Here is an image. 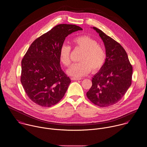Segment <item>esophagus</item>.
<instances>
[{
  "instance_id": "1",
  "label": "esophagus",
  "mask_w": 147,
  "mask_h": 147,
  "mask_svg": "<svg viewBox=\"0 0 147 147\" xmlns=\"http://www.w3.org/2000/svg\"><path fill=\"white\" fill-rule=\"evenodd\" d=\"M82 78H76V77H71V80H74V81H78V80H81Z\"/></svg>"
}]
</instances>
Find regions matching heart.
Segmentation results:
<instances>
[{"label": "heart", "instance_id": "b5f03b06", "mask_svg": "<svg viewBox=\"0 0 147 147\" xmlns=\"http://www.w3.org/2000/svg\"><path fill=\"white\" fill-rule=\"evenodd\" d=\"M71 43L74 47L84 50L80 58L81 62L72 64L67 70V73L75 77H81L93 71L100 70L106 59L105 49L94 39L88 35H80L74 38ZM71 47L63 44L59 50L61 62L66 66L71 63Z\"/></svg>", "mask_w": 147, "mask_h": 147}]
</instances>
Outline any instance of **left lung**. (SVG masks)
Masks as SVG:
<instances>
[{"mask_svg":"<svg viewBox=\"0 0 147 147\" xmlns=\"http://www.w3.org/2000/svg\"><path fill=\"white\" fill-rule=\"evenodd\" d=\"M104 43L105 62L92 78V86L86 93L88 99L100 107L119 102L131 86L132 66L122 46L101 30L93 27Z\"/></svg>","mask_w":147,"mask_h":147,"instance_id":"left-lung-1","label":"left lung"}]
</instances>
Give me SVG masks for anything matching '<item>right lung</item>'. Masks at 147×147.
I'll use <instances>...</instances> for the list:
<instances>
[{
	"label": "right lung",
	"instance_id": "add662e5",
	"mask_svg": "<svg viewBox=\"0 0 147 147\" xmlns=\"http://www.w3.org/2000/svg\"><path fill=\"white\" fill-rule=\"evenodd\" d=\"M82 28L60 24L36 38L22 60L20 81L28 98L41 107H50L64 96L70 79L62 70L59 50L65 38Z\"/></svg>",
	"mask_w": 147,
	"mask_h": 147
}]
</instances>
